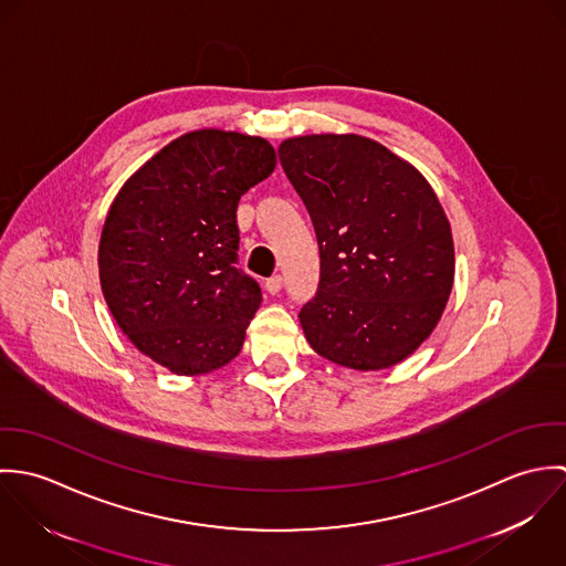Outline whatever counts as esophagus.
<instances>
[{
    "label": "esophagus",
    "instance_id": "1",
    "mask_svg": "<svg viewBox=\"0 0 566 566\" xmlns=\"http://www.w3.org/2000/svg\"><path fill=\"white\" fill-rule=\"evenodd\" d=\"M281 287H283V279H281V274H274V276H270V279L265 281V290H268V294H279V292H281Z\"/></svg>",
    "mask_w": 566,
    "mask_h": 566
}]
</instances>
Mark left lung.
<instances>
[{
    "mask_svg": "<svg viewBox=\"0 0 566 566\" xmlns=\"http://www.w3.org/2000/svg\"><path fill=\"white\" fill-rule=\"evenodd\" d=\"M279 159L321 250V283L298 318L324 359L381 370L436 328L455 276L451 224L424 176L359 135L285 139Z\"/></svg>",
    "mask_w": 566,
    "mask_h": 566,
    "instance_id": "left-lung-1",
    "label": "left lung"
}]
</instances>
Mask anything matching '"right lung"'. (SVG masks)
Wrapping results in <instances>:
<instances>
[{
    "mask_svg": "<svg viewBox=\"0 0 566 566\" xmlns=\"http://www.w3.org/2000/svg\"><path fill=\"white\" fill-rule=\"evenodd\" d=\"M274 167L265 139L202 128L167 144L115 196L99 285L115 323L167 370L205 375L240 355L261 287L238 268V205Z\"/></svg>",
    "mask_w": 566,
    "mask_h": 566,
    "instance_id": "obj_1",
    "label": "right lung"
}]
</instances>
